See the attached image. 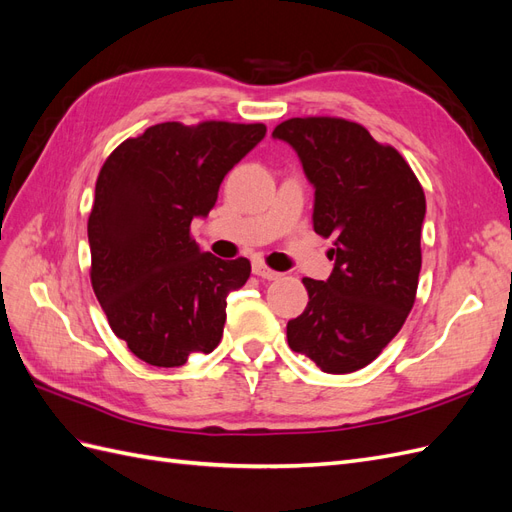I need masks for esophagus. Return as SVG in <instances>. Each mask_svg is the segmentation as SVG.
<instances>
[{"label":"esophagus","mask_w":512,"mask_h":512,"mask_svg":"<svg viewBox=\"0 0 512 512\" xmlns=\"http://www.w3.org/2000/svg\"><path fill=\"white\" fill-rule=\"evenodd\" d=\"M252 271H254V275L262 277V280H277V277H280V273L273 271V269H269L262 260H254Z\"/></svg>","instance_id":"1"}]
</instances>
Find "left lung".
<instances>
[{
	"instance_id": "left-lung-1",
	"label": "left lung",
	"mask_w": 512,
	"mask_h": 512,
	"mask_svg": "<svg viewBox=\"0 0 512 512\" xmlns=\"http://www.w3.org/2000/svg\"><path fill=\"white\" fill-rule=\"evenodd\" d=\"M314 185V230L335 237L327 282L303 277L309 301L288 346L327 374L369 365L404 327L421 273L425 192L401 153L337 117H294L273 130Z\"/></svg>"
}]
</instances>
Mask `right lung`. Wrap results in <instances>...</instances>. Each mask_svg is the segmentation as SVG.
I'll return each instance as SVG.
<instances>
[{
  "label": "right lung",
  "instance_id": "add662e5",
  "mask_svg": "<svg viewBox=\"0 0 512 512\" xmlns=\"http://www.w3.org/2000/svg\"><path fill=\"white\" fill-rule=\"evenodd\" d=\"M262 123H158L106 158L89 213L91 286L113 333L138 359L179 367L218 348L226 297L250 260H222L190 235L220 183L262 138Z\"/></svg>",
  "mask_w": 512,
  "mask_h": 512
}]
</instances>
